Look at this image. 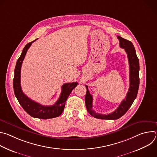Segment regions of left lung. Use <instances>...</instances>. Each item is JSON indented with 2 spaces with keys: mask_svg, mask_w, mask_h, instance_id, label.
<instances>
[{
  "mask_svg": "<svg viewBox=\"0 0 157 157\" xmlns=\"http://www.w3.org/2000/svg\"><path fill=\"white\" fill-rule=\"evenodd\" d=\"M120 41V47L124 48L127 54L129 63L130 86L125 98L121 102L117 109L113 113L101 114L96 113L93 109V97L89 93L87 86L85 96V103L88 113L95 118L106 120H116L124 116L136 99L139 87V60L137 56L135 48L131 41L117 36Z\"/></svg>",
  "mask_w": 157,
  "mask_h": 157,
  "instance_id": "left-lung-1",
  "label": "left lung"
}]
</instances>
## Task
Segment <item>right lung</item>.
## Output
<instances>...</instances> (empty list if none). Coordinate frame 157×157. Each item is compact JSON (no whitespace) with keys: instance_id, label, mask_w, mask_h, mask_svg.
<instances>
[{"instance_id":"right-lung-1","label":"right lung","mask_w":157,"mask_h":157,"mask_svg":"<svg viewBox=\"0 0 157 157\" xmlns=\"http://www.w3.org/2000/svg\"><path fill=\"white\" fill-rule=\"evenodd\" d=\"M34 41L27 43L18 59L14 71L13 81V90L18 102L30 116L41 119H48L59 116L64 109L66 101L73 89L78 85L77 82L65 83L61 87V93L58 101L53 105H43L29 98L21 90L20 85V72L22 62L28 49Z\"/></svg>"}]
</instances>
